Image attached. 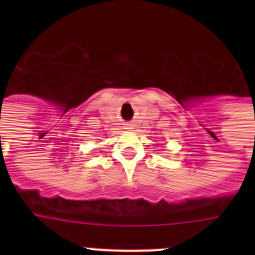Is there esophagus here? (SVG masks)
Wrapping results in <instances>:
<instances>
[{
    "mask_svg": "<svg viewBox=\"0 0 255 255\" xmlns=\"http://www.w3.org/2000/svg\"><path fill=\"white\" fill-rule=\"evenodd\" d=\"M126 128H127V129H131L132 124H126Z\"/></svg>",
    "mask_w": 255,
    "mask_h": 255,
    "instance_id": "obj_1",
    "label": "esophagus"
}]
</instances>
